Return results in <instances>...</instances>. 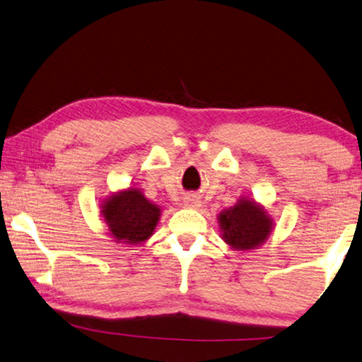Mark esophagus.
I'll return each mask as SVG.
<instances>
[{"instance_id":"1","label":"esophagus","mask_w":362,"mask_h":362,"mask_svg":"<svg viewBox=\"0 0 362 362\" xmlns=\"http://www.w3.org/2000/svg\"><path fill=\"white\" fill-rule=\"evenodd\" d=\"M185 206L187 208H199V199L197 197H187Z\"/></svg>"}]
</instances>
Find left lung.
I'll use <instances>...</instances> for the list:
<instances>
[{
  "instance_id": "left-lung-1",
  "label": "left lung",
  "mask_w": 362,
  "mask_h": 362,
  "mask_svg": "<svg viewBox=\"0 0 362 362\" xmlns=\"http://www.w3.org/2000/svg\"><path fill=\"white\" fill-rule=\"evenodd\" d=\"M222 238L233 250H253L262 245L272 232V219L259 204L240 199L219 214Z\"/></svg>"
}]
</instances>
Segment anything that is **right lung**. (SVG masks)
Wrapping results in <instances>:
<instances>
[{
	"mask_svg": "<svg viewBox=\"0 0 362 362\" xmlns=\"http://www.w3.org/2000/svg\"><path fill=\"white\" fill-rule=\"evenodd\" d=\"M101 208L109 232L122 245H139L150 238L160 216L159 206L148 202L136 188L112 194Z\"/></svg>",
	"mask_w": 362,
	"mask_h": 362,
	"instance_id": "1",
	"label": "right lung"
}]
</instances>
